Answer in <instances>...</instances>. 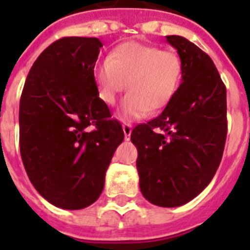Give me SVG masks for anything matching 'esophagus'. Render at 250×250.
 I'll return each instance as SVG.
<instances>
[{"label":"esophagus","mask_w":250,"mask_h":250,"mask_svg":"<svg viewBox=\"0 0 250 250\" xmlns=\"http://www.w3.org/2000/svg\"><path fill=\"white\" fill-rule=\"evenodd\" d=\"M123 132H125V139L128 140L129 136H131V133H132V125H129V123H125V125H123Z\"/></svg>","instance_id":"esophagus-1"}]
</instances>
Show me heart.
<instances>
[{
	"label": "heart",
	"instance_id": "b5f03b06",
	"mask_svg": "<svg viewBox=\"0 0 250 250\" xmlns=\"http://www.w3.org/2000/svg\"><path fill=\"white\" fill-rule=\"evenodd\" d=\"M183 74L182 58L172 50L129 41L110 53L94 72L98 94L106 105H114L118 94L129 93L122 104L125 119H139L158 111L174 97Z\"/></svg>",
	"mask_w": 250,
	"mask_h": 250
}]
</instances>
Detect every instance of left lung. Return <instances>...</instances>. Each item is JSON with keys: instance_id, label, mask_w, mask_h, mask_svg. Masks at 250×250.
<instances>
[{"instance_id": "1", "label": "left lung", "mask_w": 250, "mask_h": 250, "mask_svg": "<svg viewBox=\"0 0 250 250\" xmlns=\"http://www.w3.org/2000/svg\"><path fill=\"white\" fill-rule=\"evenodd\" d=\"M182 58V83L165 110L136 125L140 190L149 202L176 208L193 200L217 172L227 137V94L215 64L182 36H166Z\"/></svg>"}]
</instances>
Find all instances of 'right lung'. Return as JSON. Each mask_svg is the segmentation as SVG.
I'll return each mask as SVG.
<instances>
[{"label":"right lung","mask_w":250,"mask_h":250,"mask_svg":"<svg viewBox=\"0 0 250 250\" xmlns=\"http://www.w3.org/2000/svg\"><path fill=\"white\" fill-rule=\"evenodd\" d=\"M96 37H63L29 70L19 105V145L32 186L52 205L79 210L102 193L105 174L125 139L98 96Z\"/></svg>","instance_id":"1"}]
</instances>
